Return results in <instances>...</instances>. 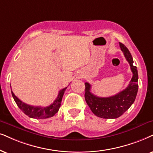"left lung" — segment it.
<instances>
[{
	"mask_svg": "<svg viewBox=\"0 0 153 153\" xmlns=\"http://www.w3.org/2000/svg\"><path fill=\"white\" fill-rule=\"evenodd\" d=\"M119 46L125 58L130 64L131 70L133 73V77L128 86L114 96L100 97L94 95L90 92V83H85V99L87 104L94 115L103 119H117L121 117L134 102L138 90V71L137 67L133 64L132 56L124 44L119 42Z\"/></svg>",
	"mask_w": 153,
	"mask_h": 153,
	"instance_id": "obj_1",
	"label": "left lung"
}]
</instances>
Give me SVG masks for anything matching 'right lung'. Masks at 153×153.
I'll return each instance as SVG.
<instances>
[{
    "label": "right lung",
    "instance_id": "right-lung-1",
    "mask_svg": "<svg viewBox=\"0 0 153 153\" xmlns=\"http://www.w3.org/2000/svg\"><path fill=\"white\" fill-rule=\"evenodd\" d=\"M66 88H63L61 90H60L56 99L54 100V102L51 105L48 106L46 107H34V106L25 104L15 95L13 91H11V92H12L13 97L15 102H16L17 107L20 108L25 114L28 116L29 117L33 118V119H42L53 117L57 113L60 107H61V100H62L63 94H64Z\"/></svg>",
    "mask_w": 153,
    "mask_h": 153
}]
</instances>
